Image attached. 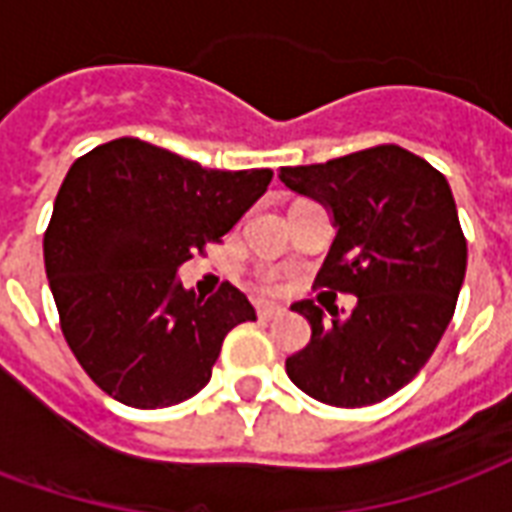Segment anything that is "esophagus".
<instances>
[{
    "mask_svg": "<svg viewBox=\"0 0 512 512\" xmlns=\"http://www.w3.org/2000/svg\"><path fill=\"white\" fill-rule=\"evenodd\" d=\"M277 315H282V307H277V304H257V318L260 321H274Z\"/></svg>",
    "mask_w": 512,
    "mask_h": 512,
    "instance_id": "34e87169",
    "label": "esophagus"
}]
</instances>
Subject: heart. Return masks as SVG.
Segmentation results:
<instances>
[{"instance_id":"1","label":"heart","mask_w":512,"mask_h":512,"mask_svg":"<svg viewBox=\"0 0 512 512\" xmlns=\"http://www.w3.org/2000/svg\"><path fill=\"white\" fill-rule=\"evenodd\" d=\"M257 282H260V288L274 290V274H260V277H257Z\"/></svg>"}]
</instances>
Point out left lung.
Segmentation results:
<instances>
[{"label":"left lung","instance_id":"left-lung-1","mask_svg":"<svg viewBox=\"0 0 512 512\" xmlns=\"http://www.w3.org/2000/svg\"><path fill=\"white\" fill-rule=\"evenodd\" d=\"M279 180L332 211L318 285L354 293L351 315L296 301L312 326L285 370L301 392L337 408L381 403L417 376L450 326L466 277V238L447 178L425 158L378 145Z\"/></svg>","mask_w":512,"mask_h":512}]
</instances>
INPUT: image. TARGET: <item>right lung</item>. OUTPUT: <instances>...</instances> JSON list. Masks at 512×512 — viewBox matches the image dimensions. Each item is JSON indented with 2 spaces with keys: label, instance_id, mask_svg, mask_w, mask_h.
I'll use <instances>...</instances> for the list:
<instances>
[{
  "label": "right lung",
  "instance_id": "obj_1",
  "mask_svg": "<svg viewBox=\"0 0 512 512\" xmlns=\"http://www.w3.org/2000/svg\"><path fill=\"white\" fill-rule=\"evenodd\" d=\"M271 169H205L134 136L73 161L43 235L60 326L84 373L131 408L183 403L211 381L224 337L255 321L224 282L202 299L178 268L266 194Z\"/></svg>",
  "mask_w": 512,
  "mask_h": 512
}]
</instances>
